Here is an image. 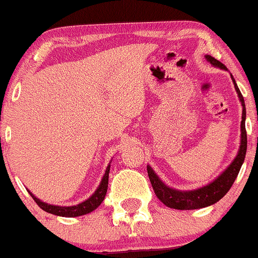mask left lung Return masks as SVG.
<instances>
[{"mask_svg":"<svg viewBox=\"0 0 258 258\" xmlns=\"http://www.w3.org/2000/svg\"><path fill=\"white\" fill-rule=\"evenodd\" d=\"M206 59L209 60L211 64L215 67H220L222 70H226L224 64L220 60L215 59L211 55H206ZM233 84H235V89L237 92L238 98H240L241 103H242V121H241V145L240 150H238L237 156L235 160L231 163V165L215 180L211 184L206 185V186L198 188L194 191H179L174 190L166 186L164 182L160 181L155 172L151 170L150 166H148V175L150 179L151 186L154 188V192L158 196L159 200L166 205L168 208L176 209V210H194V209H201L206 208V206L212 205V204L217 203L220 199L224 198L230 190L232 184L235 182L236 177H237L238 172H240L241 166H242L243 160L246 156V150H247V133H246L245 126V119H246V107L245 100H243L242 94H241L240 89H238L237 84H236L235 79L232 78Z\"/></svg>","mask_w":258,"mask_h":258,"instance_id":"1","label":"left lung"}]
</instances>
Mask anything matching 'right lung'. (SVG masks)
<instances>
[{"mask_svg":"<svg viewBox=\"0 0 258 258\" xmlns=\"http://www.w3.org/2000/svg\"><path fill=\"white\" fill-rule=\"evenodd\" d=\"M109 169L110 165L108 166L107 170H105V174L103 176L102 182H100L99 187L97 188L94 194L88 199V200L83 201L82 204H78L76 206H54V205H48L46 203H42L41 200L33 196L31 194V196L33 198V200L36 201L37 205L39 206L42 210H44L46 212H49V214L57 215V216H64V217H77L82 216V215H86L92 212L93 210H95L100 204L103 203L105 198V194H107L108 190V179H109Z\"/></svg>","mask_w":258,"mask_h":258,"instance_id":"1","label":"right lung"}]
</instances>
